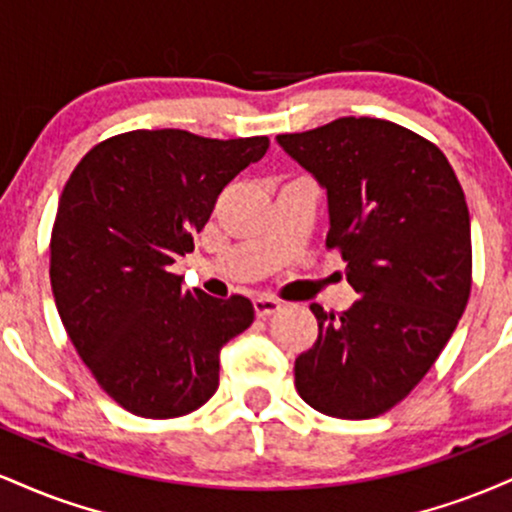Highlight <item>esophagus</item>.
<instances>
[{"label": "esophagus", "mask_w": 512, "mask_h": 512, "mask_svg": "<svg viewBox=\"0 0 512 512\" xmlns=\"http://www.w3.org/2000/svg\"><path fill=\"white\" fill-rule=\"evenodd\" d=\"M255 313H257V317H269V315H276L281 310V303L279 301H274V298H267V296H262V298H255Z\"/></svg>", "instance_id": "34e87169"}]
</instances>
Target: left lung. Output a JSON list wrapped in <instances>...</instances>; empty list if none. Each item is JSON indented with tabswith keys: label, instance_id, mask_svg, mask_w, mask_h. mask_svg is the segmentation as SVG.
<instances>
[{
	"label": "left lung",
	"instance_id": "obj_1",
	"mask_svg": "<svg viewBox=\"0 0 512 512\" xmlns=\"http://www.w3.org/2000/svg\"><path fill=\"white\" fill-rule=\"evenodd\" d=\"M276 142L327 190V250L358 301L313 303L317 342L296 358V390L334 419L385 414L424 380L472 291L469 209L443 151L421 134L339 117Z\"/></svg>",
	"mask_w": 512,
	"mask_h": 512
}]
</instances>
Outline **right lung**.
<instances>
[{
  "mask_svg": "<svg viewBox=\"0 0 512 512\" xmlns=\"http://www.w3.org/2000/svg\"><path fill=\"white\" fill-rule=\"evenodd\" d=\"M267 149V137L134 129L93 146L69 175L50 236L52 293L76 354L122 409L175 419L219 387L221 346L255 308L182 291L168 267L195 250L223 187Z\"/></svg>",
  "mask_w": 512,
  "mask_h": 512,
  "instance_id": "right-lung-1",
  "label": "right lung"
}]
</instances>
